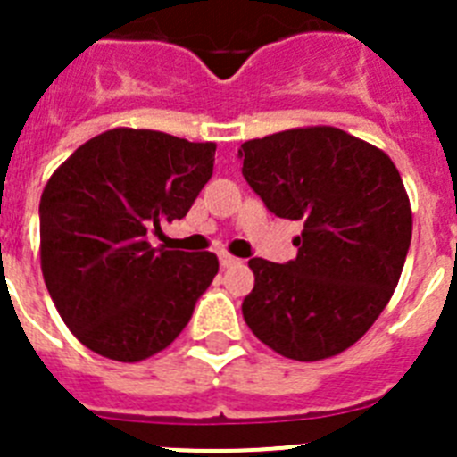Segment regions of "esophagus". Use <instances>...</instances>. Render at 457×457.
Masks as SVG:
<instances>
[{"mask_svg":"<svg viewBox=\"0 0 457 457\" xmlns=\"http://www.w3.org/2000/svg\"><path fill=\"white\" fill-rule=\"evenodd\" d=\"M237 263V258L231 256V253H220V265L221 268H231V265Z\"/></svg>","mask_w":457,"mask_h":457,"instance_id":"obj_1","label":"esophagus"}]
</instances>
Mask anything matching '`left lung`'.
Instances as JSON below:
<instances>
[{"label":"left lung","mask_w":457,"mask_h":457,"mask_svg":"<svg viewBox=\"0 0 457 457\" xmlns=\"http://www.w3.org/2000/svg\"><path fill=\"white\" fill-rule=\"evenodd\" d=\"M242 176L281 220L304 224L297 258H252L242 316L258 341L295 361L348 350L389 304L411 240V208L385 151L332 128L245 141Z\"/></svg>","instance_id":"8db88e82"}]
</instances>
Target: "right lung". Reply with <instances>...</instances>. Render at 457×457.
<instances>
[{"instance_id": "obj_1", "label": "right lung", "mask_w": 457, "mask_h": 457, "mask_svg": "<svg viewBox=\"0 0 457 457\" xmlns=\"http://www.w3.org/2000/svg\"><path fill=\"white\" fill-rule=\"evenodd\" d=\"M215 144L114 128L93 137L40 196V270L79 343L114 361H141L185 329L220 261L151 247L183 220L212 176Z\"/></svg>"}]
</instances>
